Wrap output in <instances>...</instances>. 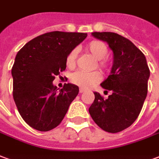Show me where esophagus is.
Returning <instances> with one entry per match:
<instances>
[{"instance_id": "34e87169", "label": "esophagus", "mask_w": 159, "mask_h": 159, "mask_svg": "<svg viewBox=\"0 0 159 159\" xmlns=\"http://www.w3.org/2000/svg\"><path fill=\"white\" fill-rule=\"evenodd\" d=\"M85 91H86V89H79V92L81 93H84Z\"/></svg>"}]
</instances>
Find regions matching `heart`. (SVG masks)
Segmentation results:
<instances>
[{"label":"heart","mask_w":159,"mask_h":159,"mask_svg":"<svg viewBox=\"0 0 159 159\" xmlns=\"http://www.w3.org/2000/svg\"><path fill=\"white\" fill-rule=\"evenodd\" d=\"M86 50L90 53L96 60L98 67L103 70H108L109 69V62L105 57L108 55V48L106 44L100 40H93L86 45ZM76 57H77V50L73 49L70 50L66 58V65L69 69H73L76 66ZM102 79V75L99 71L94 70L91 72H86L83 70H77L71 74L70 82L78 86L80 88L88 89L96 83H99Z\"/></svg>","instance_id":"b5f03b06"}]
</instances>
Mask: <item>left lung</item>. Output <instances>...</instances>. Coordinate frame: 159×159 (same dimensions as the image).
<instances>
[{
  "label": "left lung",
  "instance_id": "1",
  "mask_svg": "<svg viewBox=\"0 0 159 159\" xmlns=\"http://www.w3.org/2000/svg\"><path fill=\"white\" fill-rule=\"evenodd\" d=\"M92 35L109 43L114 63L110 75L101 83L112 93L103 99L94 93L89 114L102 130L116 133L131 125L139 116L148 94L150 70L144 54L126 38L111 32H94Z\"/></svg>",
  "mask_w": 159,
  "mask_h": 159
}]
</instances>
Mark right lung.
I'll return each instance as SVG.
<instances>
[{
  "instance_id": "right-lung-1",
  "label": "right lung",
  "mask_w": 159,
  "mask_h": 159,
  "mask_svg": "<svg viewBox=\"0 0 159 159\" xmlns=\"http://www.w3.org/2000/svg\"><path fill=\"white\" fill-rule=\"evenodd\" d=\"M88 36L84 33H45L26 43L17 52L11 75L13 98L29 126L48 131L61 124L79 89L67 83L58 90L56 76L66 70V58Z\"/></svg>"
}]
</instances>
